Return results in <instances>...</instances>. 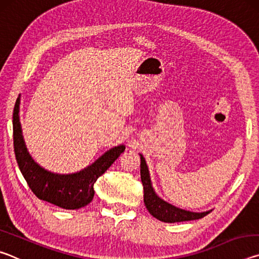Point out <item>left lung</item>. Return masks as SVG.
I'll return each instance as SVG.
<instances>
[{"label": "left lung", "instance_id": "obj_1", "mask_svg": "<svg viewBox=\"0 0 259 259\" xmlns=\"http://www.w3.org/2000/svg\"><path fill=\"white\" fill-rule=\"evenodd\" d=\"M140 161H142L140 162V178H142L144 186V202H145L147 210L153 217L164 223H178L200 219L210 212L186 211V210L176 208L171 204L164 202L163 200H161L153 191L150 175H148V169L143 155H140Z\"/></svg>", "mask_w": 259, "mask_h": 259}]
</instances>
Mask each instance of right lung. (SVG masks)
<instances>
[{
    "mask_svg": "<svg viewBox=\"0 0 259 259\" xmlns=\"http://www.w3.org/2000/svg\"><path fill=\"white\" fill-rule=\"evenodd\" d=\"M14 148L17 163L28 186L40 200L63 209H80L94 199V185L98 177L106 171L125 150L120 145L105 153L103 156L82 171L73 175H57L47 171L35 163L26 150L19 122V98L14 109Z\"/></svg>",
    "mask_w": 259,
    "mask_h": 259,
    "instance_id": "obj_1",
    "label": "right lung"
}]
</instances>
